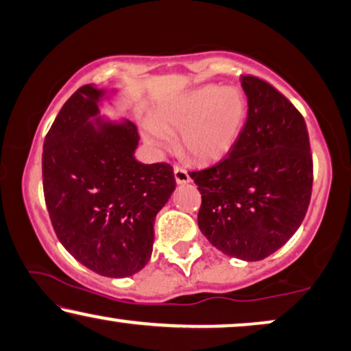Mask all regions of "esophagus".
<instances>
[{
  "label": "esophagus",
  "instance_id": "esophagus-1",
  "mask_svg": "<svg viewBox=\"0 0 351 351\" xmlns=\"http://www.w3.org/2000/svg\"><path fill=\"white\" fill-rule=\"evenodd\" d=\"M173 173H175V180H176V183H178V184H186V183H189V181H191L189 173L186 171L184 168L175 165V167H173Z\"/></svg>",
  "mask_w": 351,
  "mask_h": 351
}]
</instances>
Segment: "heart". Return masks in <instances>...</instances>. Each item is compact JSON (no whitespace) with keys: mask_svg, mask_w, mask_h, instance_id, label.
Segmentation results:
<instances>
[{"mask_svg":"<svg viewBox=\"0 0 351 351\" xmlns=\"http://www.w3.org/2000/svg\"><path fill=\"white\" fill-rule=\"evenodd\" d=\"M247 120L245 95L237 86L204 85L181 93L163 104L156 121H146L144 138L157 151L171 146L170 134L194 162L223 158L236 146Z\"/></svg>","mask_w":351,"mask_h":351,"instance_id":"b5f03b06","label":"heart"}]
</instances>
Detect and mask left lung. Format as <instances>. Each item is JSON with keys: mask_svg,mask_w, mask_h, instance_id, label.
Listing matches in <instances>:
<instances>
[{"mask_svg": "<svg viewBox=\"0 0 351 351\" xmlns=\"http://www.w3.org/2000/svg\"><path fill=\"white\" fill-rule=\"evenodd\" d=\"M247 120L223 160L189 176L202 194L199 228L223 254L258 261L286 244L311 199L305 120L276 88L242 75Z\"/></svg>", "mask_w": 351, "mask_h": 351, "instance_id": "left-lung-1", "label": "left lung"}]
</instances>
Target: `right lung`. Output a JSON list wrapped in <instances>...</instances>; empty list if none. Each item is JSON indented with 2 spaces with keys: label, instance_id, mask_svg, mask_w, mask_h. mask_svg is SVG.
<instances>
[{
  "label": "right lung",
  "instance_id": "right-lung-1",
  "mask_svg": "<svg viewBox=\"0 0 351 351\" xmlns=\"http://www.w3.org/2000/svg\"><path fill=\"white\" fill-rule=\"evenodd\" d=\"M115 90L78 88L43 144V191L56 236L86 268L107 278L141 271L152 255L154 221L176 188L168 163L134 158V123L101 117Z\"/></svg>",
  "mask_w": 351,
  "mask_h": 351
}]
</instances>
